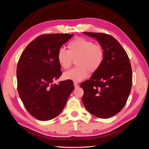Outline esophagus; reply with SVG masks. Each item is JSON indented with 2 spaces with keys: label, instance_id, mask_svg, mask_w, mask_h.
<instances>
[{
  "label": "esophagus",
  "instance_id": "1",
  "mask_svg": "<svg viewBox=\"0 0 149 149\" xmlns=\"http://www.w3.org/2000/svg\"><path fill=\"white\" fill-rule=\"evenodd\" d=\"M74 86L75 88H78V87H79V84H78V83H74Z\"/></svg>",
  "mask_w": 149,
  "mask_h": 149
}]
</instances>
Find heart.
<instances>
[{"instance_id": "1", "label": "heart", "mask_w": 149, "mask_h": 149, "mask_svg": "<svg viewBox=\"0 0 149 149\" xmlns=\"http://www.w3.org/2000/svg\"><path fill=\"white\" fill-rule=\"evenodd\" d=\"M104 59V52L100 45L84 38H76L68 44V51L60 49L57 53V60L63 69L70 68L73 60H76L77 68L64 73L65 79L80 82L87 78L89 71L96 72L101 66Z\"/></svg>"}]
</instances>
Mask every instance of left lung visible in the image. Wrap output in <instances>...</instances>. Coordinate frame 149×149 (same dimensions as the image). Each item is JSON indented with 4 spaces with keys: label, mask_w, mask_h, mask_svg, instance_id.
Masks as SVG:
<instances>
[{
    "label": "left lung",
    "mask_w": 149,
    "mask_h": 149,
    "mask_svg": "<svg viewBox=\"0 0 149 149\" xmlns=\"http://www.w3.org/2000/svg\"><path fill=\"white\" fill-rule=\"evenodd\" d=\"M96 39L102 48V63L89 80L80 84L84 90L83 104L97 118L107 119L125 105L132 88V73L129 58L120 43L111 35L83 32Z\"/></svg>",
    "instance_id": "left-lung-1"
}]
</instances>
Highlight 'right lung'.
Segmentation results:
<instances>
[{
	"label": "right lung",
	"instance_id": "right-lung-1",
	"mask_svg": "<svg viewBox=\"0 0 149 149\" xmlns=\"http://www.w3.org/2000/svg\"><path fill=\"white\" fill-rule=\"evenodd\" d=\"M73 34L43 35L25 48L17 68V88L26 109L35 118L48 120L59 115L74 88L65 80L53 84L62 74L57 53Z\"/></svg>",
	"mask_w": 149,
	"mask_h": 149
}]
</instances>
